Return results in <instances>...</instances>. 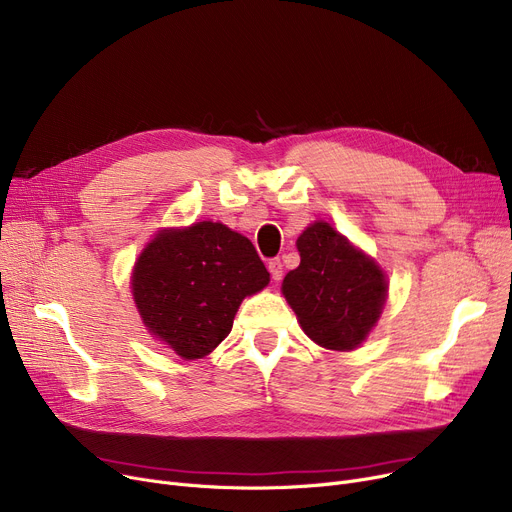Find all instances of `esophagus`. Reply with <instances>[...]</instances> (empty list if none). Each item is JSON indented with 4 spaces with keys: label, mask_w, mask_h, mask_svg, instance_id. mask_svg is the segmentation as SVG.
<instances>
[{
    "label": "esophagus",
    "mask_w": 512,
    "mask_h": 512,
    "mask_svg": "<svg viewBox=\"0 0 512 512\" xmlns=\"http://www.w3.org/2000/svg\"><path fill=\"white\" fill-rule=\"evenodd\" d=\"M267 267H270V274H272V278H274L276 282H280V280H282V276H284L282 261H280V259H272L270 263H267Z\"/></svg>",
    "instance_id": "1"
}]
</instances>
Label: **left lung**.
Returning <instances> with one entry per match:
<instances>
[{
    "instance_id": "8db88e82",
    "label": "left lung",
    "mask_w": 512,
    "mask_h": 512,
    "mask_svg": "<svg viewBox=\"0 0 512 512\" xmlns=\"http://www.w3.org/2000/svg\"><path fill=\"white\" fill-rule=\"evenodd\" d=\"M297 249L301 263L282 284L288 305L311 340L332 351H351L384 307L382 270L326 222L309 226Z\"/></svg>"
}]
</instances>
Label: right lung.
I'll return each instance as SVG.
<instances>
[{
	"label": "right lung",
	"instance_id": "add662e5",
	"mask_svg": "<svg viewBox=\"0 0 512 512\" xmlns=\"http://www.w3.org/2000/svg\"><path fill=\"white\" fill-rule=\"evenodd\" d=\"M270 282L253 242L224 224L159 232L141 253L132 294L151 334L201 359L232 330L238 305Z\"/></svg>",
	"mask_w": 512,
	"mask_h": 512
}]
</instances>
